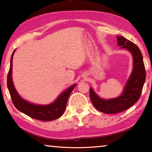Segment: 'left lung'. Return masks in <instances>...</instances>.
<instances>
[{
	"label": "left lung",
	"instance_id": "8db88e82",
	"mask_svg": "<svg viewBox=\"0 0 152 152\" xmlns=\"http://www.w3.org/2000/svg\"><path fill=\"white\" fill-rule=\"evenodd\" d=\"M117 43L121 48L127 49L133 55V70L127 82L123 94L120 96L110 100H104L90 89V98L96 109L107 114H115L124 111L132 107L140 99L145 80V69L143 56L135 43L122 36H117Z\"/></svg>",
	"mask_w": 152,
	"mask_h": 152
}]
</instances>
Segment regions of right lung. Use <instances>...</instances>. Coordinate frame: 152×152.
I'll list each match as a JSON object with an SVG mask.
<instances>
[{
  "instance_id": "add662e5",
  "label": "right lung",
  "mask_w": 152,
  "mask_h": 152,
  "mask_svg": "<svg viewBox=\"0 0 152 152\" xmlns=\"http://www.w3.org/2000/svg\"><path fill=\"white\" fill-rule=\"evenodd\" d=\"M15 51L11 56V65H10L9 71L7 75V87H8L11 100L15 107L20 112L23 113L27 116L35 119L50 121L58 119L65 111L68 97L76 84H74L68 89H67L66 91L60 95V96L54 102L50 104L44 105V106L37 105L25 101L18 94L12 81V57H13Z\"/></svg>"
}]
</instances>
